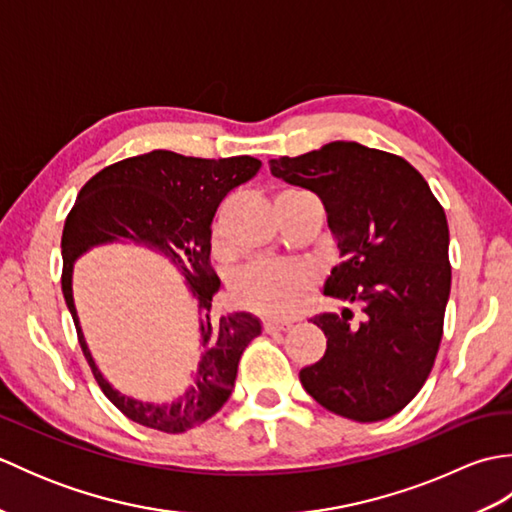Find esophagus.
<instances>
[{"label": "esophagus", "mask_w": 512, "mask_h": 512, "mask_svg": "<svg viewBox=\"0 0 512 512\" xmlns=\"http://www.w3.org/2000/svg\"><path fill=\"white\" fill-rule=\"evenodd\" d=\"M292 325V321H281V319H266L264 321V330L266 332H281V330H288Z\"/></svg>", "instance_id": "obj_1"}]
</instances>
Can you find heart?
Masks as SVG:
<instances>
[{
  "mask_svg": "<svg viewBox=\"0 0 512 512\" xmlns=\"http://www.w3.org/2000/svg\"><path fill=\"white\" fill-rule=\"evenodd\" d=\"M310 284L308 268L299 264L257 259L233 281V292L239 303L266 317H286L303 301Z\"/></svg>",
  "mask_w": 512,
  "mask_h": 512,
  "instance_id": "obj_1",
  "label": "heart"
}]
</instances>
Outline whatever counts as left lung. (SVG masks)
Segmentation results:
<instances>
[{
  "instance_id": "left-lung-1",
  "label": "left lung",
  "mask_w": 512,
  "mask_h": 512,
  "mask_svg": "<svg viewBox=\"0 0 512 512\" xmlns=\"http://www.w3.org/2000/svg\"><path fill=\"white\" fill-rule=\"evenodd\" d=\"M268 165L321 198L343 257L325 295L361 310L312 319L328 350L299 372L303 389L356 422L394 416L422 389L442 341L451 292L442 204L405 158L345 140Z\"/></svg>"
}]
</instances>
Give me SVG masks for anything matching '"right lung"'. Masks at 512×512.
I'll return each mask as SVG.
<instances>
[{
    "instance_id": "add662e5",
    "label": "right lung",
    "mask_w": 512,
    "mask_h": 512,
    "mask_svg": "<svg viewBox=\"0 0 512 512\" xmlns=\"http://www.w3.org/2000/svg\"><path fill=\"white\" fill-rule=\"evenodd\" d=\"M262 167L253 156L220 160L191 158L156 149L105 167L76 195L61 235V290L74 319L76 336L103 394L129 420L162 433H182L206 422L224 407L235 385L239 356L262 334L253 314L235 312L213 319V297L220 277L211 266V222L217 206ZM132 241L167 254L180 268L199 299L205 352L199 383L171 406H145L125 399L100 376L84 345L71 299L75 257L92 245Z\"/></svg>"
}]
</instances>
